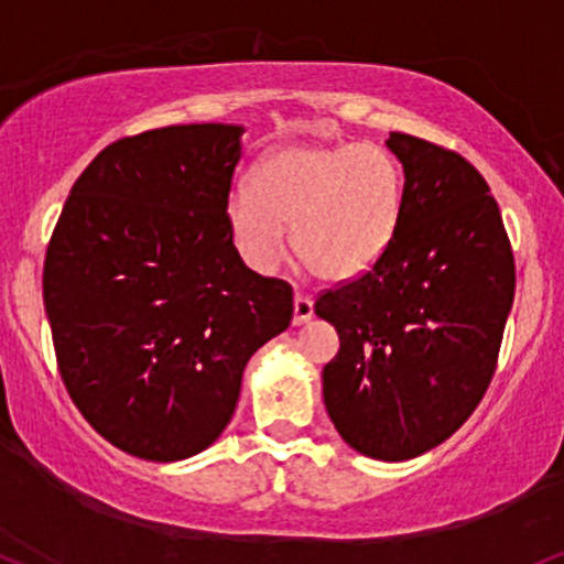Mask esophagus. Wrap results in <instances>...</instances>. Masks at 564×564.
<instances>
[{"label": "esophagus", "mask_w": 564, "mask_h": 564, "mask_svg": "<svg viewBox=\"0 0 564 564\" xmlns=\"http://www.w3.org/2000/svg\"><path fill=\"white\" fill-rule=\"evenodd\" d=\"M311 316H314V301H311L308 295L295 293V301H293V324H305Z\"/></svg>", "instance_id": "1"}]
</instances>
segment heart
Listing matches in <instances>:
<instances>
[{
	"label": "heart",
	"mask_w": 564,
	"mask_h": 564,
	"mask_svg": "<svg viewBox=\"0 0 564 564\" xmlns=\"http://www.w3.org/2000/svg\"><path fill=\"white\" fill-rule=\"evenodd\" d=\"M402 212L398 159L373 143L284 145L227 200L235 248L256 271L284 259V225L297 261L322 280L366 274L392 246Z\"/></svg>",
	"instance_id": "obj_1"
}]
</instances>
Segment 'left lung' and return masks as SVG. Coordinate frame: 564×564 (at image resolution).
<instances>
[{
	"mask_svg": "<svg viewBox=\"0 0 564 564\" xmlns=\"http://www.w3.org/2000/svg\"><path fill=\"white\" fill-rule=\"evenodd\" d=\"M402 162L400 227L356 280L316 297L339 335L324 366V405L339 436L400 463L449 440L497 371L516 259L489 185L468 159L392 133Z\"/></svg>",
	"mask_w": 564,
	"mask_h": 564,
	"instance_id": "obj_1",
	"label": "left lung"
}]
</instances>
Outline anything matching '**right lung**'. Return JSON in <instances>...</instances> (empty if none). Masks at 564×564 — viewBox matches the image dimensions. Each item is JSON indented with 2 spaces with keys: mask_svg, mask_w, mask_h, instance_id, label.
<instances>
[{
  "mask_svg": "<svg viewBox=\"0 0 564 564\" xmlns=\"http://www.w3.org/2000/svg\"><path fill=\"white\" fill-rule=\"evenodd\" d=\"M240 124L109 143L46 248L44 305L67 394L128 455H198L232 419L246 364L293 322V288L242 263L227 200Z\"/></svg>",
  "mask_w": 564,
  "mask_h": 564,
  "instance_id": "add662e5",
  "label": "right lung"
}]
</instances>
